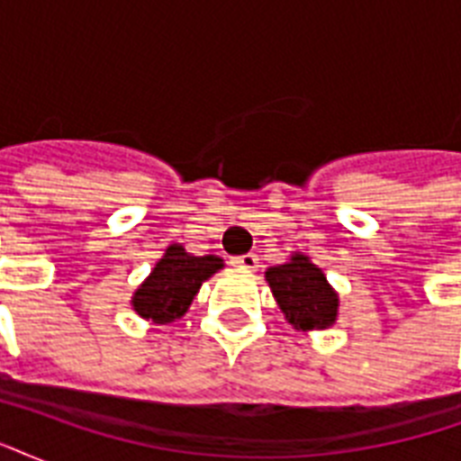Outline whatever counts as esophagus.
<instances>
[{
	"mask_svg": "<svg viewBox=\"0 0 461 461\" xmlns=\"http://www.w3.org/2000/svg\"><path fill=\"white\" fill-rule=\"evenodd\" d=\"M237 267H244V270H258V256L256 253H244V256H237L231 260Z\"/></svg>",
	"mask_w": 461,
	"mask_h": 461,
	"instance_id": "esophagus-1",
	"label": "esophagus"
}]
</instances>
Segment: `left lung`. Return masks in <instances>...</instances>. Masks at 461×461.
<instances>
[{
    "label": "left lung",
    "instance_id": "left-lung-1",
    "mask_svg": "<svg viewBox=\"0 0 461 461\" xmlns=\"http://www.w3.org/2000/svg\"><path fill=\"white\" fill-rule=\"evenodd\" d=\"M266 282L294 330L313 332L332 328L337 322L339 294L306 253L294 251L285 263L267 267Z\"/></svg>",
    "mask_w": 461,
    "mask_h": 461
}]
</instances>
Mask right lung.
<instances>
[{"label":"right lung","mask_w":461,"mask_h":461,"mask_svg":"<svg viewBox=\"0 0 461 461\" xmlns=\"http://www.w3.org/2000/svg\"><path fill=\"white\" fill-rule=\"evenodd\" d=\"M222 267L224 260L220 256H194L181 244H169L150 275L133 292L131 308L143 321L158 325L174 322L194 303L203 282Z\"/></svg>","instance_id":"right-lung-1"}]
</instances>
